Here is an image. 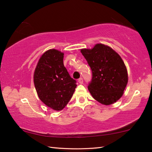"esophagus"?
<instances>
[{
    "mask_svg": "<svg viewBox=\"0 0 152 152\" xmlns=\"http://www.w3.org/2000/svg\"><path fill=\"white\" fill-rule=\"evenodd\" d=\"M78 82H79V84H83V80H82V78L78 79Z\"/></svg>",
    "mask_w": 152,
    "mask_h": 152,
    "instance_id": "esophagus-1",
    "label": "esophagus"
}]
</instances>
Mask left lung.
Instances as JSON below:
<instances>
[{
	"label": "left lung",
	"instance_id": "obj_1",
	"mask_svg": "<svg viewBox=\"0 0 152 152\" xmlns=\"http://www.w3.org/2000/svg\"><path fill=\"white\" fill-rule=\"evenodd\" d=\"M80 52L92 71V82L88 88L91 95L106 106L116 102L123 96L128 82L122 58L109 46L100 43Z\"/></svg>",
	"mask_w": 152,
	"mask_h": 152
}]
</instances>
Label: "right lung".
Segmentation results:
<instances>
[{
	"mask_svg": "<svg viewBox=\"0 0 152 152\" xmlns=\"http://www.w3.org/2000/svg\"><path fill=\"white\" fill-rule=\"evenodd\" d=\"M64 53L50 49L41 55L34 72V84L40 100L60 111L66 106L76 88L63 63Z\"/></svg>",
	"mask_w": 152,
	"mask_h": 152,
	"instance_id": "1",
	"label": "right lung"
}]
</instances>
